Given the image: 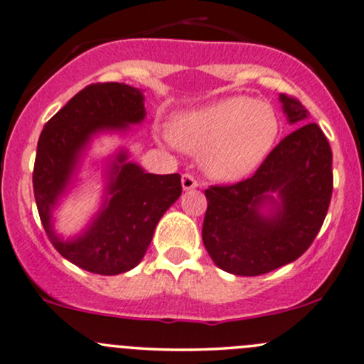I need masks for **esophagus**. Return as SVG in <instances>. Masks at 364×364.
I'll return each instance as SVG.
<instances>
[{"instance_id": "34e87169", "label": "esophagus", "mask_w": 364, "mask_h": 364, "mask_svg": "<svg viewBox=\"0 0 364 364\" xmlns=\"http://www.w3.org/2000/svg\"><path fill=\"white\" fill-rule=\"evenodd\" d=\"M181 185H183V190H193V188L198 186V181H196L193 174L185 173L181 176Z\"/></svg>"}]
</instances>
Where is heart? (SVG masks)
I'll use <instances>...</instances> for the list:
<instances>
[{
	"instance_id": "heart-1",
	"label": "heart",
	"mask_w": 364,
	"mask_h": 364,
	"mask_svg": "<svg viewBox=\"0 0 364 364\" xmlns=\"http://www.w3.org/2000/svg\"><path fill=\"white\" fill-rule=\"evenodd\" d=\"M279 128V116L270 104L235 95L178 116L173 133H164L162 139L203 152V166L212 176L237 179L253 173L269 156Z\"/></svg>"
}]
</instances>
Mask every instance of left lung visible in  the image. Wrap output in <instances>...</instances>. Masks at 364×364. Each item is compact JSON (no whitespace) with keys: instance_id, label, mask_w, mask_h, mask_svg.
<instances>
[{"instance_id":"8db88e82","label":"left lung","mask_w":364,"mask_h":364,"mask_svg":"<svg viewBox=\"0 0 364 364\" xmlns=\"http://www.w3.org/2000/svg\"><path fill=\"white\" fill-rule=\"evenodd\" d=\"M291 124L252 178L205 190L202 240L219 269L262 275L294 262L318 235L332 198V149L306 107L281 94ZM271 205L269 215L259 208Z\"/></svg>"}]
</instances>
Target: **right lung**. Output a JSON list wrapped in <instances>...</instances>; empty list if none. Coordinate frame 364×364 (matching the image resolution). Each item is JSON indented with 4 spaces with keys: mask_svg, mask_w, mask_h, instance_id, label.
I'll return each instance as SVG.
<instances>
[{
    "mask_svg": "<svg viewBox=\"0 0 364 364\" xmlns=\"http://www.w3.org/2000/svg\"><path fill=\"white\" fill-rule=\"evenodd\" d=\"M144 118L139 89L118 82L92 83L46 123L37 141L32 183L46 235L61 257L92 274L118 275L139 265L157 223L181 195L178 173H145L139 164L127 162V152H119L109 168L111 198H106L89 229L70 241L54 235L51 212L92 135L127 129Z\"/></svg>",
    "mask_w": 364,
    "mask_h": 364,
    "instance_id": "add662e5",
    "label": "right lung"
}]
</instances>
